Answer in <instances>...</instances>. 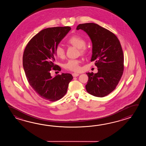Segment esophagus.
Returning <instances> with one entry per match:
<instances>
[{"mask_svg":"<svg viewBox=\"0 0 146 146\" xmlns=\"http://www.w3.org/2000/svg\"><path fill=\"white\" fill-rule=\"evenodd\" d=\"M72 75L74 77H78V76H79V74H78L77 73H72Z\"/></svg>","mask_w":146,"mask_h":146,"instance_id":"34e87169","label":"esophagus"}]
</instances>
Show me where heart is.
<instances>
[{
	"mask_svg": "<svg viewBox=\"0 0 146 146\" xmlns=\"http://www.w3.org/2000/svg\"><path fill=\"white\" fill-rule=\"evenodd\" d=\"M68 43L72 45L79 48V51L81 54L86 52V41L83 38L78 36L74 35L70 37L68 40ZM55 53L56 56L60 58H63L65 55V51L64 48L60 45L57 46L55 49ZM80 60L78 59H69L64 64V68L70 71L78 72L80 69Z\"/></svg>",
	"mask_w": 146,
	"mask_h": 146,
	"instance_id": "obj_1",
	"label": "heart"
}]
</instances>
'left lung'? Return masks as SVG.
Listing matches in <instances>:
<instances>
[{
    "mask_svg": "<svg viewBox=\"0 0 146 146\" xmlns=\"http://www.w3.org/2000/svg\"><path fill=\"white\" fill-rule=\"evenodd\" d=\"M77 30L84 31L92 44L91 62H95L98 72L87 73L86 89L93 96L104 97L114 90L124 70V55L115 34L94 23L78 25Z\"/></svg>",
    "mask_w": 146,
    "mask_h": 146,
    "instance_id": "left-lung-1",
    "label": "left lung"
}]
</instances>
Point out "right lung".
Listing matches in <instances>:
<instances>
[{"label": "right lung", "mask_w": 146, "mask_h": 146, "mask_svg": "<svg viewBox=\"0 0 146 146\" xmlns=\"http://www.w3.org/2000/svg\"><path fill=\"white\" fill-rule=\"evenodd\" d=\"M69 27L47 28L29 41L23 55V67L29 83L42 99L52 102L60 99L67 93L72 75L62 73L53 77L51 69L61 70L54 65L55 49L68 34Z\"/></svg>", "instance_id": "1"}]
</instances>
